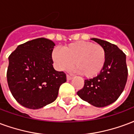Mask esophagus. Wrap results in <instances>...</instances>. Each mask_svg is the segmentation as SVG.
I'll list each match as a JSON object with an SVG mask.
<instances>
[{"instance_id": "obj_1", "label": "esophagus", "mask_w": 134, "mask_h": 134, "mask_svg": "<svg viewBox=\"0 0 134 134\" xmlns=\"http://www.w3.org/2000/svg\"><path fill=\"white\" fill-rule=\"evenodd\" d=\"M72 79V77H71V76H70L69 75H67V80H71Z\"/></svg>"}]
</instances>
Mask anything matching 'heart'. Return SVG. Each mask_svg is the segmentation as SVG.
<instances>
[{"mask_svg": "<svg viewBox=\"0 0 134 134\" xmlns=\"http://www.w3.org/2000/svg\"><path fill=\"white\" fill-rule=\"evenodd\" d=\"M52 57L57 69H70L75 62L74 65L77 72L84 77L92 78L102 70L107 54L101 44L77 41L64 46L62 50L54 49Z\"/></svg>", "mask_w": 134, "mask_h": 134, "instance_id": "heart-1", "label": "heart"}]
</instances>
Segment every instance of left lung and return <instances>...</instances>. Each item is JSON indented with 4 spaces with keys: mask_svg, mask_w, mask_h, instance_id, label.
Masks as SVG:
<instances>
[{
    "mask_svg": "<svg viewBox=\"0 0 134 134\" xmlns=\"http://www.w3.org/2000/svg\"><path fill=\"white\" fill-rule=\"evenodd\" d=\"M92 40L104 48L106 62L97 77L85 80L77 94L90 104L104 107L116 101L124 90L128 77L126 54L116 44L98 38Z\"/></svg>",
    "mask_w": 134,
    "mask_h": 134,
    "instance_id": "left-lung-1",
    "label": "left lung"
}]
</instances>
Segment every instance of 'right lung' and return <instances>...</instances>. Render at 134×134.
Masks as SVG:
<instances>
[{
  "instance_id": "add662e5",
  "label": "right lung",
  "mask_w": 134,
  "mask_h": 134,
  "mask_svg": "<svg viewBox=\"0 0 134 134\" xmlns=\"http://www.w3.org/2000/svg\"><path fill=\"white\" fill-rule=\"evenodd\" d=\"M55 45L50 40L37 38L18 46L10 54L7 81L15 99L25 107L37 109L54 102L66 74L52 66Z\"/></svg>"
}]
</instances>
